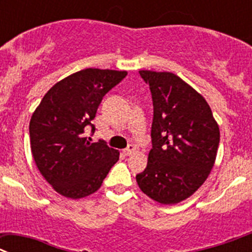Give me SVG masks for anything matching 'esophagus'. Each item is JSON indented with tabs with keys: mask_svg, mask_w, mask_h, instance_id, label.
<instances>
[{
	"mask_svg": "<svg viewBox=\"0 0 252 252\" xmlns=\"http://www.w3.org/2000/svg\"><path fill=\"white\" fill-rule=\"evenodd\" d=\"M134 152H135V146H133V144H129V146L124 149L123 153L126 154V156H130V154H133Z\"/></svg>",
	"mask_w": 252,
	"mask_h": 252,
	"instance_id": "obj_1",
	"label": "esophagus"
}]
</instances>
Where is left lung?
<instances>
[{"instance_id":"left-lung-1","label":"left lung","mask_w":252,"mask_h":252,"mask_svg":"<svg viewBox=\"0 0 252 252\" xmlns=\"http://www.w3.org/2000/svg\"><path fill=\"white\" fill-rule=\"evenodd\" d=\"M153 100L152 149L137 182L162 205L188 198L207 180L216 160L219 124L202 95L172 72L140 70Z\"/></svg>"}]
</instances>
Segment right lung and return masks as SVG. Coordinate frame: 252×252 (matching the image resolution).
<instances>
[{
    "instance_id": "add662e5",
    "label": "right lung",
    "mask_w": 252,
    "mask_h": 252,
    "mask_svg": "<svg viewBox=\"0 0 252 252\" xmlns=\"http://www.w3.org/2000/svg\"><path fill=\"white\" fill-rule=\"evenodd\" d=\"M126 71L84 69L56 83L45 94L30 121L32 157L40 173L58 193L78 199L100 188L119 152L104 140L90 143L85 131L95 126L104 95Z\"/></svg>"
}]
</instances>
